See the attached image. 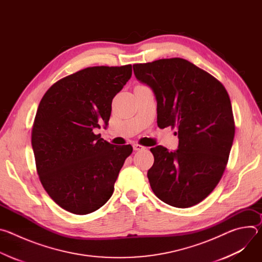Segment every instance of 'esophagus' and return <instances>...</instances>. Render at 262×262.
Wrapping results in <instances>:
<instances>
[{"mask_svg":"<svg viewBox=\"0 0 262 262\" xmlns=\"http://www.w3.org/2000/svg\"><path fill=\"white\" fill-rule=\"evenodd\" d=\"M133 148H134L135 151H140V150H143L145 147L140 145V144H138V143H135V144H133Z\"/></svg>","mask_w":262,"mask_h":262,"instance_id":"1","label":"esophagus"}]
</instances>
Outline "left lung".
Returning a JSON list of instances; mask_svg holds the SVG:
<instances>
[{
	"instance_id": "left-lung-1",
	"label": "left lung",
	"mask_w": 262,
	"mask_h": 262,
	"mask_svg": "<svg viewBox=\"0 0 262 262\" xmlns=\"http://www.w3.org/2000/svg\"><path fill=\"white\" fill-rule=\"evenodd\" d=\"M138 81L157 99L160 128L177 127L178 148L150 149L147 177L156 196L179 208L205 199L225 171L235 125L229 95L211 74L181 58L135 64Z\"/></svg>"
}]
</instances>
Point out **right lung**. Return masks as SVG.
<instances>
[{"instance_id": "obj_1", "label": "right lung", "mask_w": 262, "mask_h": 262, "mask_svg": "<svg viewBox=\"0 0 262 262\" xmlns=\"http://www.w3.org/2000/svg\"><path fill=\"white\" fill-rule=\"evenodd\" d=\"M130 77L132 65L88 67L55 83L38 105L32 128L37 173L50 197L71 213L104 205L133 152L130 145L93 133L106 128L112 100Z\"/></svg>"}]
</instances>
